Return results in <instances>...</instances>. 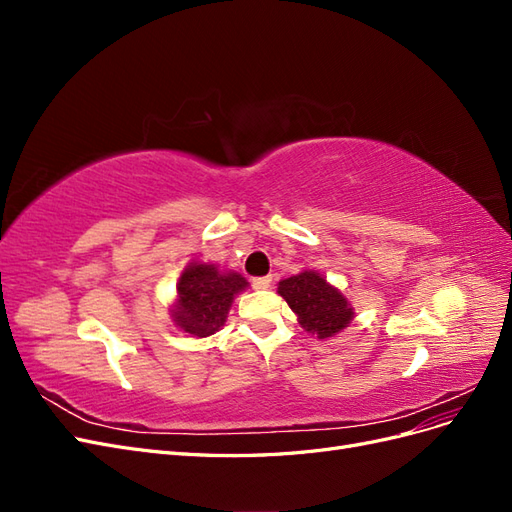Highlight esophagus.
I'll list each match as a JSON object with an SVG mask.
<instances>
[{"mask_svg": "<svg viewBox=\"0 0 512 512\" xmlns=\"http://www.w3.org/2000/svg\"><path fill=\"white\" fill-rule=\"evenodd\" d=\"M271 275H265V277H254L252 280V286L256 288V290H267L269 286H271Z\"/></svg>", "mask_w": 512, "mask_h": 512, "instance_id": "obj_1", "label": "esophagus"}]
</instances>
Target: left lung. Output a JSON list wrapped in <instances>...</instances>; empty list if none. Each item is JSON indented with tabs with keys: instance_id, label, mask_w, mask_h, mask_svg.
Instances as JSON below:
<instances>
[{
	"instance_id": "1",
	"label": "left lung",
	"mask_w": 512,
	"mask_h": 512,
	"mask_svg": "<svg viewBox=\"0 0 512 512\" xmlns=\"http://www.w3.org/2000/svg\"><path fill=\"white\" fill-rule=\"evenodd\" d=\"M277 294L286 299L299 324L318 339L344 331L354 318L350 301L316 271H301L277 284Z\"/></svg>"
}]
</instances>
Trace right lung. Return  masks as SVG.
<instances>
[{"label": "right lung", "mask_w": 512, "mask_h": 512, "mask_svg": "<svg viewBox=\"0 0 512 512\" xmlns=\"http://www.w3.org/2000/svg\"><path fill=\"white\" fill-rule=\"evenodd\" d=\"M245 288L247 280L235 271L190 262L177 282V301L170 316L183 333L209 337L224 327L232 299Z\"/></svg>", "instance_id": "obj_1"}]
</instances>
